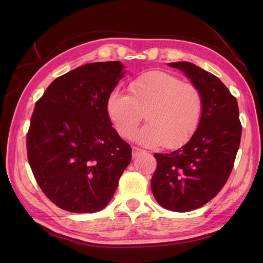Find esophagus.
I'll use <instances>...</instances> for the list:
<instances>
[{"label": "esophagus", "mask_w": 263, "mask_h": 263, "mask_svg": "<svg viewBox=\"0 0 263 263\" xmlns=\"http://www.w3.org/2000/svg\"><path fill=\"white\" fill-rule=\"evenodd\" d=\"M142 153H144V150H142L141 148H138V147H133V148H132V156H133V158L138 157V156L140 155V154H142Z\"/></svg>", "instance_id": "obj_1"}]
</instances>
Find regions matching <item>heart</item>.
<instances>
[{
  "instance_id": "heart-1",
  "label": "heart",
  "mask_w": 263,
  "mask_h": 263,
  "mask_svg": "<svg viewBox=\"0 0 263 263\" xmlns=\"http://www.w3.org/2000/svg\"><path fill=\"white\" fill-rule=\"evenodd\" d=\"M130 95L115 90L107 99V113L119 135L131 138L143 116L148 121L137 140L144 146L175 149L191 139L202 120L204 97L191 82L165 71H149L128 86Z\"/></svg>"
}]
</instances>
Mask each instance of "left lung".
<instances>
[{"label": "left lung", "instance_id": "obj_1", "mask_svg": "<svg viewBox=\"0 0 263 263\" xmlns=\"http://www.w3.org/2000/svg\"><path fill=\"white\" fill-rule=\"evenodd\" d=\"M183 71L204 97L202 120L180 149L155 154L152 191L166 209L186 212L215 198L230 177L241 142L242 124L236 98L216 76L190 62L168 63Z\"/></svg>", "mask_w": 263, "mask_h": 263}]
</instances>
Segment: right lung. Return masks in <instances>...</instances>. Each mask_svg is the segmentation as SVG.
I'll return each mask as SVG.
<instances>
[{
	"instance_id": "obj_1",
	"label": "right lung",
	"mask_w": 263,
	"mask_h": 263,
	"mask_svg": "<svg viewBox=\"0 0 263 263\" xmlns=\"http://www.w3.org/2000/svg\"><path fill=\"white\" fill-rule=\"evenodd\" d=\"M120 61L79 66L57 78L39 98L27 133V155L44 194L59 208L86 214L105 208L131 161L107 99L124 72Z\"/></svg>"
}]
</instances>
